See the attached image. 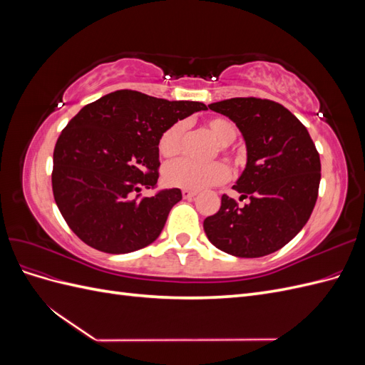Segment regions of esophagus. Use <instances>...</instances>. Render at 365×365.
I'll return each mask as SVG.
<instances>
[{"mask_svg":"<svg viewBox=\"0 0 365 365\" xmlns=\"http://www.w3.org/2000/svg\"><path fill=\"white\" fill-rule=\"evenodd\" d=\"M197 195L196 190H189V189H182V196L185 197V200H192V197H195Z\"/></svg>","mask_w":365,"mask_h":365,"instance_id":"1","label":"esophagus"}]
</instances>
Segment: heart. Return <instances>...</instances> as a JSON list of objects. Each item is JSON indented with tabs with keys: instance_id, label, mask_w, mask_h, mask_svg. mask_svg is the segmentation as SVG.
<instances>
[{
	"instance_id": "1",
	"label": "heart",
	"mask_w": 365,
	"mask_h": 365,
	"mask_svg": "<svg viewBox=\"0 0 365 365\" xmlns=\"http://www.w3.org/2000/svg\"><path fill=\"white\" fill-rule=\"evenodd\" d=\"M207 128L217 141L219 152L230 153V145L239 134L237 126L225 117H213L207 120ZM187 123L182 120L175 121L160 135L158 152L164 158L178 157L184 148ZM230 169L227 164L215 161L210 164H197L190 160H178L164 169V180L172 187L189 190H202L207 187L222 184L228 180Z\"/></svg>"
}]
</instances>
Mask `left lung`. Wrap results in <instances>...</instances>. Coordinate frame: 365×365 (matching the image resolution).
I'll list each match as a JSON object with an SVG mask.
<instances>
[{"instance_id": "left-lung-1", "label": "left lung", "mask_w": 365, "mask_h": 365, "mask_svg": "<svg viewBox=\"0 0 365 365\" xmlns=\"http://www.w3.org/2000/svg\"><path fill=\"white\" fill-rule=\"evenodd\" d=\"M208 108L233 120L245 138L247 168L233 189L250 202L239 207L222 195L204 231L231 256H267L288 244L311 217L322 180L319 153L302 121L277 102L235 97Z\"/></svg>"}]
</instances>
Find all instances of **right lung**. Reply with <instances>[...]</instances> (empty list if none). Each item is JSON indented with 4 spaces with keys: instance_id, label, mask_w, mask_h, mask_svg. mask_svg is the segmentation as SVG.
Instances as JSON below:
<instances>
[{
    "instance_id": "add662e5",
    "label": "right lung",
    "mask_w": 365,
    "mask_h": 365,
    "mask_svg": "<svg viewBox=\"0 0 365 365\" xmlns=\"http://www.w3.org/2000/svg\"><path fill=\"white\" fill-rule=\"evenodd\" d=\"M201 102H169L120 90L88 103L63 128L53 152L51 185L65 222L86 245L109 254L155 240L180 189H157L158 140Z\"/></svg>"
}]
</instances>
